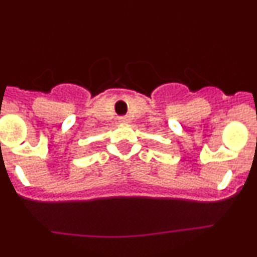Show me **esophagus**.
I'll use <instances>...</instances> for the list:
<instances>
[{
	"mask_svg": "<svg viewBox=\"0 0 257 257\" xmlns=\"http://www.w3.org/2000/svg\"><path fill=\"white\" fill-rule=\"evenodd\" d=\"M119 121L120 123H131V118L129 116H119Z\"/></svg>",
	"mask_w": 257,
	"mask_h": 257,
	"instance_id": "esophagus-1",
	"label": "esophagus"
}]
</instances>
